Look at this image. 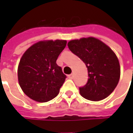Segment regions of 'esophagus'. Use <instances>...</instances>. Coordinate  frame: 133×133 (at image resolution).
Masks as SVG:
<instances>
[{
    "instance_id": "1",
    "label": "esophagus",
    "mask_w": 133,
    "mask_h": 133,
    "mask_svg": "<svg viewBox=\"0 0 133 133\" xmlns=\"http://www.w3.org/2000/svg\"><path fill=\"white\" fill-rule=\"evenodd\" d=\"M68 77L70 79H73V75H72V74H71V75H69L68 76Z\"/></svg>"
}]
</instances>
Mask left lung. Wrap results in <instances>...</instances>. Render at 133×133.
I'll return each instance as SVG.
<instances>
[{"instance_id": "1", "label": "left lung", "mask_w": 133, "mask_h": 133, "mask_svg": "<svg viewBox=\"0 0 133 133\" xmlns=\"http://www.w3.org/2000/svg\"><path fill=\"white\" fill-rule=\"evenodd\" d=\"M68 46L88 68L87 83L79 88L81 96L92 101H101L108 97L117 87L121 75L115 53L95 37L71 40Z\"/></svg>"}]
</instances>
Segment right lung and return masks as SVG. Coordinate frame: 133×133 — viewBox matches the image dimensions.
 I'll return each instance as SVG.
<instances>
[{"instance_id": "obj_1", "label": "right lung", "mask_w": 133, "mask_h": 133, "mask_svg": "<svg viewBox=\"0 0 133 133\" xmlns=\"http://www.w3.org/2000/svg\"><path fill=\"white\" fill-rule=\"evenodd\" d=\"M66 43L65 40L41 41L24 52L18 66V80L30 99L43 103L58 95L66 76L56 60Z\"/></svg>"}]
</instances>
